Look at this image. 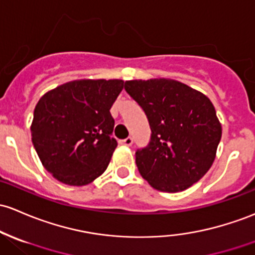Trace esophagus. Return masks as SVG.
<instances>
[{
  "mask_svg": "<svg viewBox=\"0 0 255 255\" xmlns=\"http://www.w3.org/2000/svg\"><path fill=\"white\" fill-rule=\"evenodd\" d=\"M132 142H133L132 137H127V138H124V139H120L119 143H120V144H123V146H128V147H130L131 144H132Z\"/></svg>",
  "mask_w": 255,
  "mask_h": 255,
  "instance_id": "obj_1",
  "label": "esophagus"
}]
</instances>
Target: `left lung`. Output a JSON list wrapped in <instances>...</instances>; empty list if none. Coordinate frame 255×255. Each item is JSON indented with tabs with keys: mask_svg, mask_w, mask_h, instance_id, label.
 <instances>
[{
	"mask_svg": "<svg viewBox=\"0 0 255 255\" xmlns=\"http://www.w3.org/2000/svg\"><path fill=\"white\" fill-rule=\"evenodd\" d=\"M150 128L147 146L136 149L139 174L155 190L179 192L204 176L215 159L221 125L209 98L166 79L125 81Z\"/></svg>",
	"mask_w": 255,
	"mask_h": 255,
	"instance_id": "1",
	"label": "left lung"
}]
</instances>
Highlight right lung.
<instances>
[{
  "mask_svg": "<svg viewBox=\"0 0 255 255\" xmlns=\"http://www.w3.org/2000/svg\"><path fill=\"white\" fill-rule=\"evenodd\" d=\"M123 80H78L40 98L31 139L41 163L57 180L84 186L102 175L118 146L111 108Z\"/></svg>",
  "mask_w": 255,
  "mask_h": 255,
  "instance_id": "obj_1",
  "label": "right lung"
}]
</instances>
